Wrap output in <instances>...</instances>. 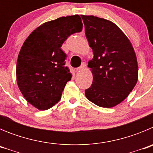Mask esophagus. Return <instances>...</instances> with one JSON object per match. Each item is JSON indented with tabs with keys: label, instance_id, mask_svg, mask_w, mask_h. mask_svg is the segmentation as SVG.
<instances>
[{
	"label": "esophagus",
	"instance_id": "esophagus-1",
	"mask_svg": "<svg viewBox=\"0 0 153 153\" xmlns=\"http://www.w3.org/2000/svg\"><path fill=\"white\" fill-rule=\"evenodd\" d=\"M85 67H86V63H82V64H81L80 67H79L77 69H76V71H79V70H83V69H84Z\"/></svg>",
	"mask_w": 153,
	"mask_h": 153
}]
</instances>
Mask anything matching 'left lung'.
<instances>
[{"instance_id":"1","label":"left lung","mask_w":153,"mask_h":153,"mask_svg":"<svg viewBox=\"0 0 153 153\" xmlns=\"http://www.w3.org/2000/svg\"><path fill=\"white\" fill-rule=\"evenodd\" d=\"M81 17L94 55L88 63L93 73V83L85 90V95L100 107H113L128 97L137 83L134 49L114 23L94 16Z\"/></svg>"}]
</instances>
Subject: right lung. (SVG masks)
<instances>
[{
    "label": "right lung",
    "mask_w": 153,
    "mask_h": 153,
    "mask_svg": "<svg viewBox=\"0 0 153 153\" xmlns=\"http://www.w3.org/2000/svg\"><path fill=\"white\" fill-rule=\"evenodd\" d=\"M82 29L79 15L62 17L40 25L24 41L17 62V84L27 101L40 110L60 100L72 76L61 47Z\"/></svg>",
    "instance_id": "1"
}]
</instances>
